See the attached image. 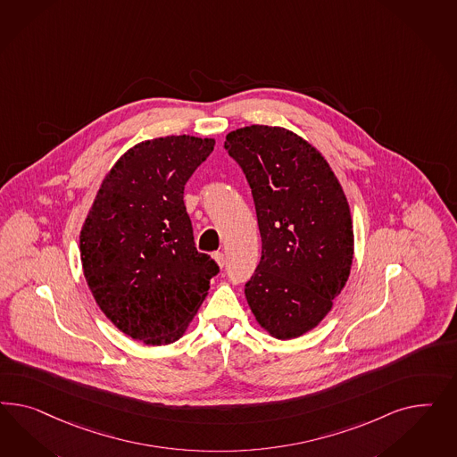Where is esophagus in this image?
<instances>
[{
    "mask_svg": "<svg viewBox=\"0 0 457 457\" xmlns=\"http://www.w3.org/2000/svg\"><path fill=\"white\" fill-rule=\"evenodd\" d=\"M212 258L216 260V263L220 264V268H222V266L226 264V258H224V253H221V251L214 253V254H212Z\"/></svg>",
    "mask_w": 457,
    "mask_h": 457,
    "instance_id": "obj_1",
    "label": "esophagus"
}]
</instances>
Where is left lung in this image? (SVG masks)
<instances>
[{"instance_id":"1","label":"left lung","mask_w":457,"mask_h":457,"mask_svg":"<svg viewBox=\"0 0 457 457\" xmlns=\"http://www.w3.org/2000/svg\"><path fill=\"white\" fill-rule=\"evenodd\" d=\"M224 149L248 180L262 260L245 295L258 323L279 340L315 328L332 310L353 260L345 194L323 155L287 129L249 125Z\"/></svg>"}]
</instances>
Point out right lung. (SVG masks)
Returning <instances> with one entry per match:
<instances>
[{
    "label": "right lung",
    "mask_w": 457,
    "mask_h": 457,
    "mask_svg": "<svg viewBox=\"0 0 457 457\" xmlns=\"http://www.w3.org/2000/svg\"><path fill=\"white\" fill-rule=\"evenodd\" d=\"M214 138L140 142L115 162L83 222V275L100 310L125 335L167 345L186 332L220 266L194 245L184 186Z\"/></svg>",
    "instance_id": "1"
}]
</instances>
